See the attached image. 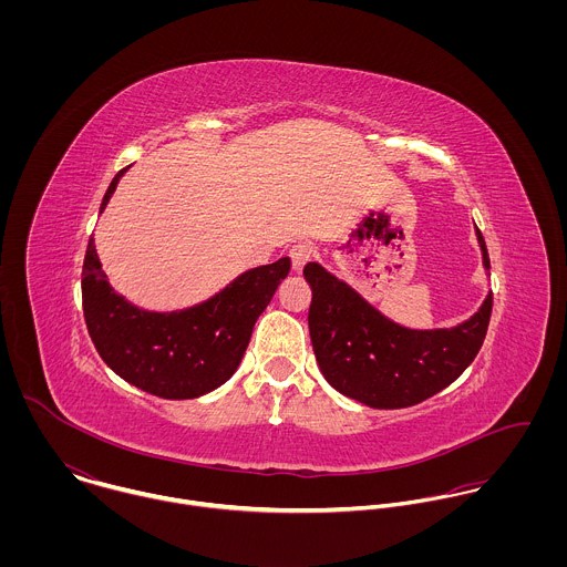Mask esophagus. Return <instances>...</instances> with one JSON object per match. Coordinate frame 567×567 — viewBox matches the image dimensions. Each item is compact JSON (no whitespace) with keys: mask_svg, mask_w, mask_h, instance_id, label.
I'll return each instance as SVG.
<instances>
[{"mask_svg":"<svg viewBox=\"0 0 567 567\" xmlns=\"http://www.w3.org/2000/svg\"><path fill=\"white\" fill-rule=\"evenodd\" d=\"M312 257V248L308 244H295L290 248V261H292V270L295 272H301L303 266L310 261Z\"/></svg>","mask_w":567,"mask_h":567,"instance_id":"esophagus-1","label":"esophagus"}]
</instances>
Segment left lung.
<instances>
[{"instance_id":"1","label":"left lung","mask_w":567,"mask_h":567,"mask_svg":"<svg viewBox=\"0 0 567 567\" xmlns=\"http://www.w3.org/2000/svg\"><path fill=\"white\" fill-rule=\"evenodd\" d=\"M488 270L485 238L476 227ZM312 288L310 338L324 380L344 398L378 410L421 404L447 389L474 362L491 319L493 295L454 327L395 323L319 261L303 268Z\"/></svg>"}]
</instances>
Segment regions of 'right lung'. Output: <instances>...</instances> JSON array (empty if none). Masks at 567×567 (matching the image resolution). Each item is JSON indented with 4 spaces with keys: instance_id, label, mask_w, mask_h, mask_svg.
I'll use <instances>...</instances> for the list:
<instances>
[{
    "instance_id": "right-lung-1",
    "label": "right lung",
    "mask_w": 567,
    "mask_h": 567,
    "mask_svg": "<svg viewBox=\"0 0 567 567\" xmlns=\"http://www.w3.org/2000/svg\"><path fill=\"white\" fill-rule=\"evenodd\" d=\"M126 169L111 181L100 214ZM288 270L290 259L281 257L244 270L207 301L155 312L113 290L91 236L82 266L84 321L100 358L122 380L163 400H196L238 371L255 321Z\"/></svg>"
}]
</instances>
